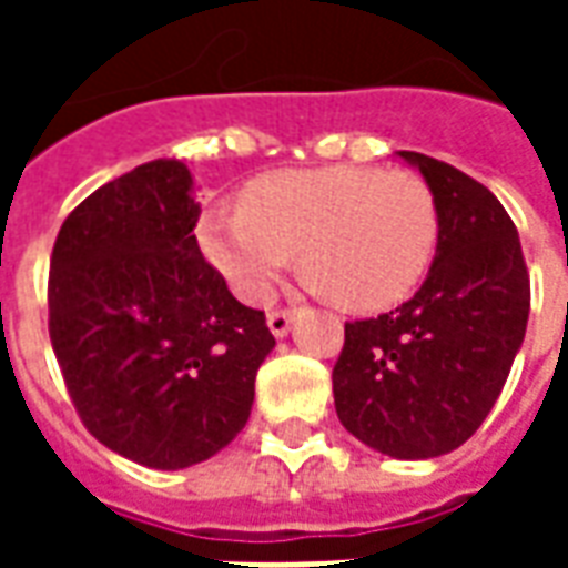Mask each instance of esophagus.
<instances>
[{
	"label": "esophagus",
	"instance_id": "esophagus-1",
	"mask_svg": "<svg viewBox=\"0 0 568 568\" xmlns=\"http://www.w3.org/2000/svg\"><path fill=\"white\" fill-rule=\"evenodd\" d=\"M292 322H295V310L292 307L271 310V313H267V328L273 332V337H285L288 328H292Z\"/></svg>",
	"mask_w": 568,
	"mask_h": 568
}]
</instances>
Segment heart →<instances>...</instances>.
<instances>
[{"mask_svg":"<svg viewBox=\"0 0 568 568\" xmlns=\"http://www.w3.org/2000/svg\"><path fill=\"white\" fill-rule=\"evenodd\" d=\"M197 243L246 304L271 301L297 252L316 292H332L341 307L383 310L426 276L438 203L419 175L402 170H280L252 179L240 206L203 212Z\"/></svg>","mask_w":568,"mask_h":568,"instance_id":"b5f03b06","label":"heart"}]
</instances>
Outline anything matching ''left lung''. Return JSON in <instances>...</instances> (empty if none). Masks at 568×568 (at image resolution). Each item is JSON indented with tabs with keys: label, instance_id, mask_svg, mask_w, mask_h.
I'll use <instances>...</instances> for the list:
<instances>
[{
	"label": "left lung",
	"instance_id": "8db88e82",
	"mask_svg": "<svg viewBox=\"0 0 568 568\" xmlns=\"http://www.w3.org/2000/svg\"><path fill=\"white\" fill-rule=\"evenodd\" d=\"M438 203L426 283L377 320L346 322L334 407L395 459H432L475 435L508 381L529 320V271L511 215L450 163L402 151Z\"/></svg>",
	"mask_w": 568,
	"mask_h": 568
}]
</instances>
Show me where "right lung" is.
Masks as SVG:
<instances>
[{"instance_id":"right-lung-1","label":"right lung","mask_w":568,"mask_h":568,"mask_svg":"<svg viewBox=\"0 0 568 568\" xmlns=\"http://www.w3.org/2000/svg\"><path fill=\"white\" fill-rule=\"evenodd\" d=\"M182 161L118 175L69 212L51 252L48 332L81 423L149 468H187L243 432L273 349L197 246Z\"/></svg>"}]
</instances>
